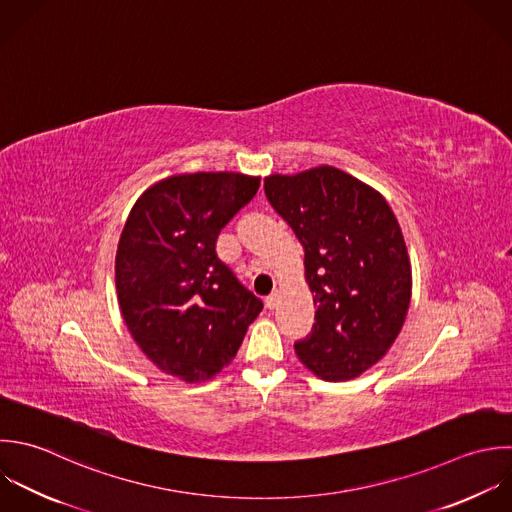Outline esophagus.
I'll return each instance as SVG.
<instances>
[{"mask_svg":"<svg viewBox=\"0 0 512 512\" xmlns=\"http://www.w3.org/2000/svg\"><path fill=\"white\" fill-rule=\"evenodd\" d=\"M265 303H267V307H269V309H275V307L279 305V293H277V291H275V293H271V295L267 297V301H265Z\"/></svg>","mask_w":512,"mask_h":512,"instance_id":"1","label":"esophagus"}]
</instances>
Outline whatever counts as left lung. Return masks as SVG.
<instances>
[{
	"label": "left lung",
	"mask_w": 512,
	"mask_h": 512,
	"mask_svg": "<svg viewBox=\"0 0 512 512\" xmlns=\"http://www.w3.org/2000/svg\"><path fill=\"white\" fill-rule=\"evenodd\" d=\"M265 195L305 249L315 325L297 359L323 381H351L379 363L407 319L413 273L385 197L331 165L265 177Z\"/></svg>",
	"instance_id": "obj_1"
}]
</instances>
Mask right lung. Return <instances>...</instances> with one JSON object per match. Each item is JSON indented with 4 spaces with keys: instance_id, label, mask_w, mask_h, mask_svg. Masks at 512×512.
Returning <instances> with one entry per match:
<instances>
[{
    "instance_id": "right-lung-1",
    "label": "right lung",
    "mask_w": 512,
    "mask_h": 512,
    "mask_svg": "<svg viewBox=\"0 0 512 512\" xmlns=\"http://www.w3.org/2000/svg\"><path fill=\"white\" fill-rule=\"evenodd\" d=\"M261 177L175 173L147 187L129 211L115 253L123 323L165 375L201 383L237 355L263 309L217 257L221 229L257 193Z\"/></svg>"
}]
</instances>
